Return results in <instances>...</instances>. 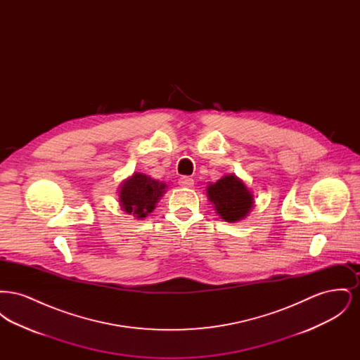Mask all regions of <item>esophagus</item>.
<instances>
[{
	"label": "esophagus",
	"instance_id": "esophagus-1",
	"mask_svg": "<svg viewBox=\"0 0 360 360\" xmlns=\"http://www.w3.org/2000/svg\"><path fill=\"white\" fill-rule=\"evenodd\" d=\"M179 185L184 188H191L194 185V179L190 176H182L179 178Z\"/></svg>",
	"mask_w": 360,
	"mask_h": 360
}]
</instances>
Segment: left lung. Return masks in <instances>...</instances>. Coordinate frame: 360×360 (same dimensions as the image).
<instances>
[{
	"label": "left lung",
	"instance_id": "8db88e82",
	"mask_svg": "<svg viewBox=\"0 0 360 360\" xmlns=\"http://www.w3.org/2000/svg\"><path fill=\"white\" fill-rule=\"evenodd\" d=\"M209 201L225 221L235 223L244 219L254 205L251 191L236 175H226L207 186Z\"/></svg>",
	"mask_w": 360,
	"mask_h": 360
}]
</instances>
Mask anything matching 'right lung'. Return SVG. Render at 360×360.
<instances>
[{"label":"right lung","mask_w":360,"mask_h":360,"mask_svg":"<svg viewBox=\"0 0 360 360\" xmlns=\"http://www.w3.org/2000/svg\"><path fill=\"white\" fill-rule=\"evenodd\" d=\"M165 184H159L153 178L134 174L120 188V204L122 210L134 214L136 219L148 216L155 209V204L165 193Z\"/></svg>","instance_id":"1"}]
</instances>
